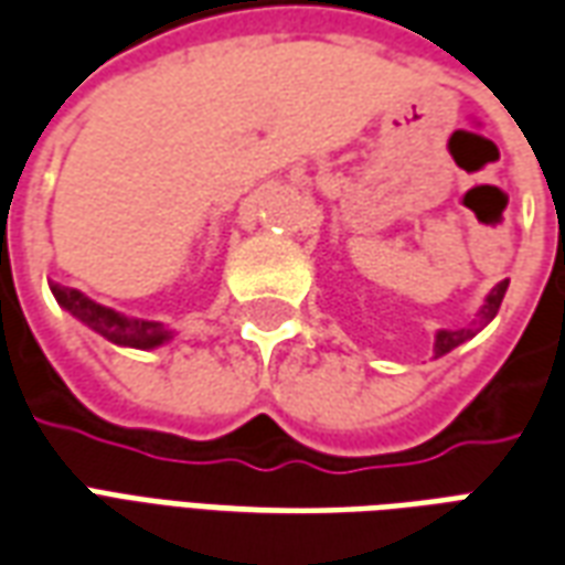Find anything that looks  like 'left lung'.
Segmentation results:
<instances>
[{
    "mask_svg": "<svg viewBox=\"0 0 565 565\" xmlns=\"http://www.w3.org/2000/svg\"><path fill=\"white\" fill-rule=\"evenodd\" d=\"M505 290H509V281H499L497 287L490 290V296L484 299V308H481V320H478L481 327L497 318V311H499V306H502V296H505ZM481 327H478V330H481ZM478 330H438L436 344H433V354L445 356L448 351H454L457 344H462L466 339H472Z\"/></svg>",
    "mask_w": 565,
    "mask_h": 565,
    "instance_id": "obj_1",
    "label": "left lung"
}]
</instances>
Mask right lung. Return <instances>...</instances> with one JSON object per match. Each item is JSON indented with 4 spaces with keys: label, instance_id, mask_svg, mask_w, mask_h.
<instances>
[{
    "label": "right lung",
    "instance_id": "obj_1",
    "mask_svg": "<svg viewBox=\"0 0 565 565\" xmlns=\"http://www.w3.org/2000/svg\"><path fill=\"white\" fill-rule=\"evenodd\" d=\"M51 294L60 306L66 308L72 318H78L84 327H90L93 332H99L108 342L120 344V348H160L172 339V330H166L157 320L127 318L115 308H105L99 302H93L90 296H84L75 287H63V284H51Z\"/></svg>",
    "mask_w": 565,
    "mask_h": 565
}]
</instances>
